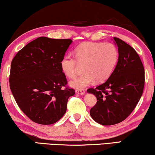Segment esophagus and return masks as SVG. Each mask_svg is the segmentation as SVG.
Here are the masks:
<instances>
[{"label": "esophagus", "instance_id": "1", "mask_svg": "<svg viewBox=\"0 0 155 155\" xmlns=\"http://www.w3.org/2000/svg\"><path fill=\"white\" fill-rule=\"evenodd\" d=\"M75 92L78 94H80V95H83V94H85V91L83 90V89H77V90L75 91Z\"/></svg>", "mask_w": 155, "mask_h": 155}]
</instances>
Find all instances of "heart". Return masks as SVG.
I'll return each instance as SVG.
<instances>
[{
  "label": "heart",
  "instance_id": "obj_1",
  "mask_svg": "<svg viewBox=\"0 0 155 155\" xmlns=\"http://www.w3.org/2000/svg\"><path fill=\"white\" fill-rule=\"evenodd\" d=\"M75 57L65 56L60 63L62 72L67 77L75 78L84 65V73L70 82L71 87L82 89L93 84L107 80L115 69L119 57L118 49L111 42H86L74 51Z\"/></svg>",
  "mask_w": 155,
  "mask_h": 155
}]
</instances>
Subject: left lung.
<instances>
[{"label":"left lung","mask_w":155,"mask_h":155,"mask_svg":"<svg viewBox=\"0 0 155 155\" xmlns=\"http://www.w3.org/2000/svg\"><path fill=\"white\" fill-rule=\"evenodd\" d=\"M113 39L119 52L115 70L104 83L87 89L97 98L90 115L95 122L105 126L118 124L132 113L145 84L144 67L137 52L121 39Z\"/></svg>","instance_id":"left-lung-1"}]
</instances>
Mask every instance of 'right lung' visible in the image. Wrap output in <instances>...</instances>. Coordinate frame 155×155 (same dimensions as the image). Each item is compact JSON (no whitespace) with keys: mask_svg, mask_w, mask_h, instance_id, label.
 I'll use <instances>...</instances> for the list:
<instances>
[{"mask_svg":"<svg viewBox=\"0 0 155 155\" xmlns=\"http://www.w3.org/2000/svg\"><path fill=\"white\" fill-rule=\"evenodd\" d=\"M71 39L39 37L18 51L11 63L10 87L18 106L40 124H52L66 112L75 94L61 68Z\"/></svg>","mask_w":155,"mask_h":155,"instance_id":"add662e5","label":"right lung"}]
</instances>
